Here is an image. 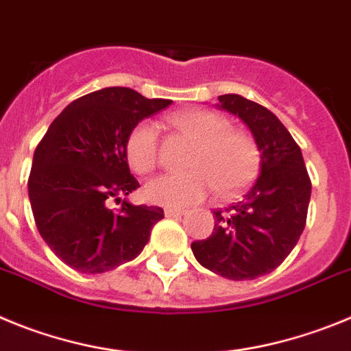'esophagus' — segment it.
<instances>
[{
	"instance_id": "1",
	"label": "esophagus",
	"mask_w": 351,
	"mask_h": 351,
	"mask_svg": "<svg viewBox=\"0 0 351 351\" xmlns=\"http://www.w3.org/2000/svg\"><path fill=\"white\" fill-rule=\"evenodd\" d=\"M183 213H185V210H182V208H166V210H164V215H166V217H173V219H175V217H182Z\"/></svg>"
}]
</instances>
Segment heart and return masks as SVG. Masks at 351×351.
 <instances>
[{
  "mask_svg": "<svg viewBox=\"0 0 351 351\" xmlns=\"http://www.w3.org/2000/svg\"><path fill=\"white\" fill-rule=\"evenodd\" d=\"M169 124L195 140L185 173H164L147 182L145 197L164 206H185L206 197L217 189L230 195L246 187L261 166V148L250 132L230 128L226 115L211 110L173 113ZM159 131L150 121L138 122L129 131L124 154L132 171L145 175L159 162Z\"/></svg>",
  "mask_w": 351,
  "mask_h": 351,
  "instance_id": "obj_1",
  "label": "heart"
}]
</instances>
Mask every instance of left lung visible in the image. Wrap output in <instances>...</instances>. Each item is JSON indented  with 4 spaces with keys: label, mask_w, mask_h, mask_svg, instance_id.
<instances>
[{
    "label": "left lung",
    "mask_w": 351,
    "mask_h": 351,
    "mask_svg": "<svg viewBox=\"0 0 351 351\" xmlns=\"http://www.w3.org/2000/svg\"><path fill=\"white\" fill-rule=\"evenodd\" d=\"M261 148V173L243 197L215 210L210 238L191 245L201 266L229 280H255L276 269L298 245L308 217L311 180L301 148L278 117L238 94L219 96Z\"/></svg>",
    "instance_id": "obj_1"
}]
</instances>
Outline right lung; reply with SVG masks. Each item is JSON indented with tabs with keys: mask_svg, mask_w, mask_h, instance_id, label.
<instances>
[{
	"mask_svg": "<svg viewBox=\"0 0 351 351\" xmlns=\"http://www.w3.org/2000/svg\"><path fill=\"white\" fill-rule=\"evenodd\" d=\"M128 87H106L69 103L50 124L33 157L27 192L38 232L71 269L106 273L141 254L159 206L121 201L140 187L124 143L138 122L171 105Z\"/></svg>",
	"mask_w": 351,
	"mask_h": 351,
	"instance_id": "add662e5",
	"label": "right lung"
}]
</instances>
